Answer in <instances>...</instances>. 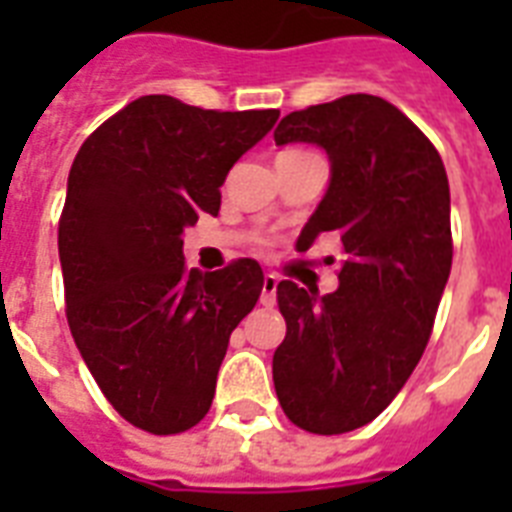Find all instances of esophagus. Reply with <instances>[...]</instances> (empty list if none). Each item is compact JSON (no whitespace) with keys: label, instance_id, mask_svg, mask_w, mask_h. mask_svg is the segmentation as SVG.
<instances>
[{"label":"esophagus","instance_id":"esophagus-1","mask_svg":"<svg viewBox=\"0 0 512 512\" xmlns=\"http://www.w3.org/2000/svg\"><path fill=\"white\" fill-rule=\"evenodd\" d=\"M276 287H279V279L273 273H265L263 276V292H260V303L265 308H273L276 305Z\"/></svg>","mask_w":512,"mask_h":512}]
</instances>
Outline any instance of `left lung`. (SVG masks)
Listing matches in <instances>:
<instances>
[{"instance_id": "1", "label": "left lung", "mask_w": 512, "mask_h": 512, "mask_svg": "<svg viewBox=\"0 0 512 512\" xmlns=\"http://www.w3.org/2000/svg\"><path fill=\"white\" fill-rule=\"evenodd\" d=\"M273 138L329 156V188L297 249L327 231L345 249L335 292L276 287L287 337L273 385L297 428L337 436L372 422L428 345L452 271L449 180L433 143L374 95L292 111Z\"/></svg>"}]
</instances>
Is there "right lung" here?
I'll list each match as a JSON object with an SVG mask.
<instances>
[{
	"mask_svg": "<svg viewBox=\"0 0 512 512\" xmlns=\"http://www.w3.org/2000/svg\"><path fill=\"white\" fill-rule=\"evenodd\" d=\"M279 119L132 100L84 140L68 172L58 252L76 348L135 428L172 436L204 420L231 332L263 292L257 260L185 268L183 231L217 215L220 185Z\"/></svg>",
	"mask_w": 512,
	"mask_h": 512,
	"instance_id": "1",
	"label": "right lung"
}]
</instances>
